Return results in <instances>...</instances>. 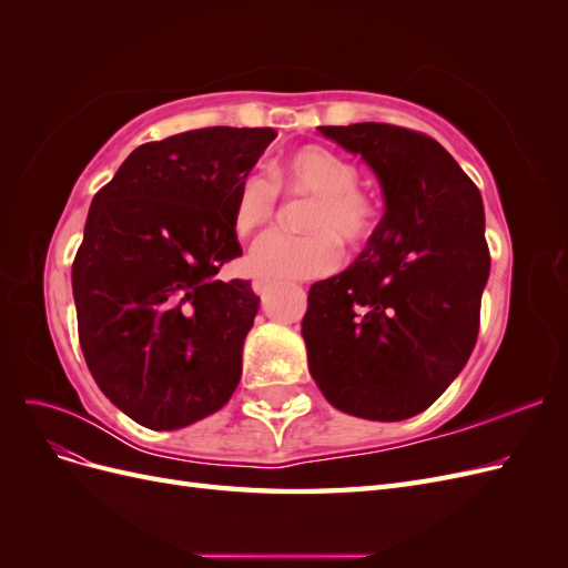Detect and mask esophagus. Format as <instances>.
Listing matches in <instances>:
<instances>
[{
	"mask_svg": "<svg viewBox=\"0 0 568 568\" xmlns=\"http://www.w3.org/2000/svg\"><path fill=\"white\" fill-rule=\"evenodd\" d=\"M272 288H274V284L267 282V280H255V282H253V291H255V294L261 296V298H265Z\"/></svg>",
	"mask_w": 568,
	"mask_h": 568,
	"instance_id": "1",
	"label": "esophagus"
}]
</instances>
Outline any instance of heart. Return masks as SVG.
Listing matches in <instances>:
<instances>
[{
  "label": "heart",
  "mask_w": 568,
  "mask_h": 568,
  "mask_svg": "<svg viewBox=\"0 0 568 568\" xmlns=\"http://www.w3.org/2000/svg\"><path fill=\"white\" fill-rule=\"evenodd\" d=\"M272 174L251 170L236 184L232 203V225L239 234H251L277 217L280 185L291 194L313 196L303 225L307 234L270 232L257 239L246 265L265 280H313L341 265V242L363 244L372 234L376 209L372 199L359 192L357 168L341 153L307 144L288 151L274 161Z\"/></svg>",
  "instance_id": "1"
}]
</instances>
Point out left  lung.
<instances>
[{
	"instance_id": "left-lung-1",
	"label": "left lung",
	"mask_w": 568,
	"mask_h": 568,
	"mask_svg": "<svg viewBox=\"0 0 568 568\" xmlns=\"http://www.w3.org/2000/svg\"><path fill=\"white\" fill-rule=\"evenodd\" d=\"M363 156L386 213L365 251L311 286L307 367L336 409L372 422L424 412L467 365L490 274L484 201L436 140L386 123L320 128Z\"/></svg>"
}]
</instances>
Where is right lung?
Returning <instances> with one entry per match:
<instances>
[{"label":"right lung","instance_id":"right-lung-1","mask_svg":"<svg viewBox=\"0 0 568 568\" xmlns=\"http://www.w3.org/2000/svg\"><path fill=\"white\" fill-rule=\"evenodd\" d=\"M274 136L203 128L142 144L92 199L73 263L80 348L101 393L153 432L213 415L242 379L261 298L217 272L242 255L236 184Z\"/></svg>","mask_w":568,"mask_h":568}]
</instances>
